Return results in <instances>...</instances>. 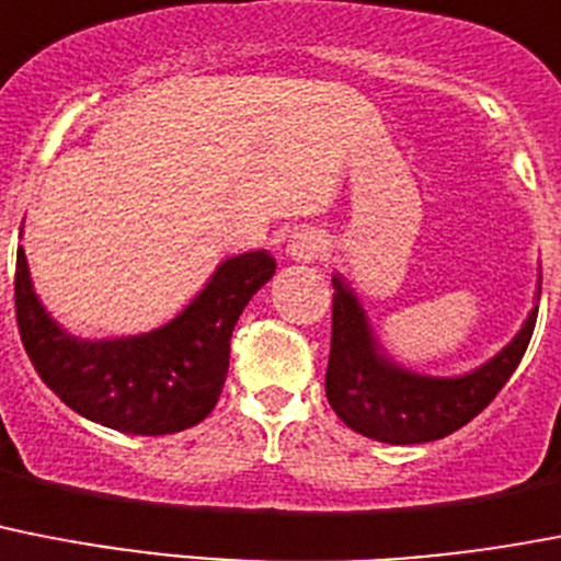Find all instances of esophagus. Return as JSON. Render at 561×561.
<instances>
[{"mask_svg":"<svg viewBox=\"0 0 561 561\" xmlns=\"http://www.w3.org/2000/svg\"><path fill=\"white\" fill-rule=\"evenodd\" d=\"M327 252V241L314 232H298L289 243V255L295 261H314Z\"/></svg>","mask_w":561,"mask_h":561,"instance_id":"obj_1","label":"esophagus"}]
</instances>
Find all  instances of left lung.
I'll return each mask as SVG.
<instances>
[{"label": "left lung", "mask_w": 561, "mask_h": 561, "mask_svg": "<svg viewBox=\"0 0 561 561\" xmlns=\"http://www.w3.org/2000/svg\"><path fill=\"white\" fill-rule=\"evenodd\" d=\"M332 286L329 405L352 431L391 445L443 439L471 423L516 371L539 312V306H534L516 337L480 368L459 377H428L397 366L382 352L368 327L366 309L343 277L334 275Z\"/></svg>", "instance_id": "obj_1"}]
</instances>
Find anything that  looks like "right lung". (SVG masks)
<instances>
[{"label":"right lung","instance_id":"right-lung-1","mask_svg":"<svg viewBox=\"0 0 561 561\" xmlns=\"http://www.w3.org/2000/svg\"><path fill=\"white\" fill-rule=\"evenodd\" d=\"M275 275L266 249L227 257L179 318L147 334L81 340L45 312L16 252V323L33 368L76 414L124 434H175L215 409L229 371V337Z\"/></svg>","mask_w":561,"mask_h":561}]
</instances>
